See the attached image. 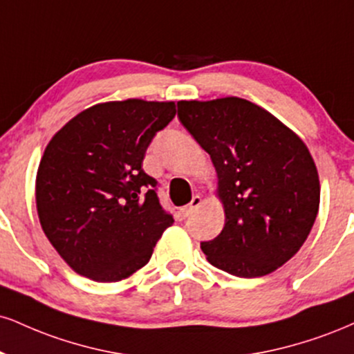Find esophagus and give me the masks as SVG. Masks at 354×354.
Returning a JSON list of instances; mask_svg holds the SVG:
<instances>
[{"instance_id": "obj_1", "label": "esophagus", "mask_w": 354, "mask_h": 354, "mask_svg": "<svg viewBox=\"0 0 354 354\" xmlns=\"http://www.w3.org/2000/svg\"><path fill=\"white\" fill-rule=\"evenodd\" d=\"M203 204V198L199 194H194L193 199H191V203L188 204V206L181 207V214L183 218H188V216L193 214V212H196V209H198L199 206Z\"/></svg>"}]
</instances>
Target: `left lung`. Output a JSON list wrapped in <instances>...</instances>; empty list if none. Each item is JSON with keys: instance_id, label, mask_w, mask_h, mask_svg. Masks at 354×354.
Masks as SVG:
<instances>
[{"instance_id": "8db88e82", "label": "left lung", "mask_w": 354, "mask_h": 354, "mask_svg": "<svg viewBox=\"0 0 354 354\" xmlns=\"http://www.w3.org/2000/svg\"><path fill=\"white\" fill-rule=\"evenodd\" d=\"M178 117L218 173L225 221L216 239L201 244L207 262L255 279L290 261L320 207L317 165L304 140L239 97L180 100Z\"/></svg>"}]
</instances>
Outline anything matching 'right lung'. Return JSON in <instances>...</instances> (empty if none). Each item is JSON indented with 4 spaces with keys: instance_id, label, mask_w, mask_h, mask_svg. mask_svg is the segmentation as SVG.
I'll return each mask as SVG.
<instances>
[{
    "instance_id": "1",
    "label": "right lung",
    "mask_w": 354,
    "mask_h": 354,
    "mask_svg": "<svg viewBox=\"0 0 354 354\" xmlns=\"http://www.w3.org/2000/svg\"><path fill=\"white\" fill-rule=\"evenodd\" d=\"M174 102H102L71 118L46 147L36 207L64 262L93 282H120L150 261L173 218L142 165Z\"/></svg>"
}]
</instances>
